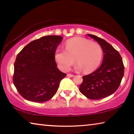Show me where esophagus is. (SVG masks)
<instances>
[{
  "mask_svg": "<svg viewBox=\"0 0 134 134\" xmlns=\"http://www.w3.org/2000/svg\"><path fill=\"white\" fill-rule=\"evenodd\" d=\"M67 76L70 77H74V75H73V74H67Z\"/></svg>",
  "mask_w": 134,
  "mask_h": 134,
  "instance_id": "obj_1",
  "label": "esophagus"
}]
</instances>
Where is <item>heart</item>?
I'll list each match as a JSON object with an SVG mask.
<instances>
[{
  "label": "heart",
  "instance_id": "obj_1",
  "mask_svg": "<svg viewBox=\"0 0 134 134\" xmlns=\"http://www.w3.org/2000/svg\"><path fill=\"white\" fill-rule=\"evenodd\" d=\"M65 47V49H57L54 54L58 67L65 71L70 69L75 59L78 64L76 69L89 73L97 69L103 57L101 45L86 38H71L66 42Z\"/></svg>",
  "mask_w": 134,
  "mask_h": 134
}]
</instances>
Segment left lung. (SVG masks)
Here are the masks:
<instances>
[{
    "label": "left lung",
    "instance_id": "obj_1",
    "mask_svg": "<svg viewBox=\"0 0 134 134\" xmlns=\"http://www.w3.org/2000/svg\"><path fill=\"white\" fill-rule=\"evenodd\" d=\"M87 35L101 45L103 59L96 71L83 76L79 90L87 98L99 100L112 94L118 89L124 74V65L119 52L110 44L96 35Z\"/></svg>",
    "mask_w": 134,
    "mask_h": 134
}]
</instances>
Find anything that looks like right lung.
<instances>
[{"instance_id": "1", "label": "right lung", "mask_w": 134, "mask_h": 134, "mask_svg": "<svg viewBox=\"0 0 134 134\" xmlns=\"http://www.w3.org/2000/svg\"><path fill=\"white\" fill-rule=\"evenodd\" d=\"M62 37L48 35L34 40L19 52L14 63L13 83L26 100L37 103L50 100L67 74L57 67L54 54Z\"/></svg>"}]
</instances>
